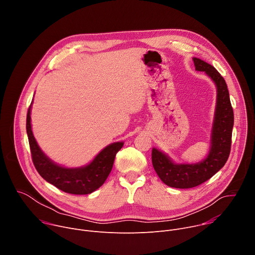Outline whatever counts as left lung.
Masks as SVG:
<instances>
[{
  "label": "left lung",
  "instance_id": "8db88e82",
  "mask_svg": "<svg viewBox=\"0 0 255 255\" xmlns=\"http://www.w3.org/2000/svg\"><path fill=\"white\" fill-rule=\"evenodd\" d=\"M196 70L205 71L217 87V103L208 156L198 163H174L168 155L156 148L151 158L154 170L163 183L171 188L190 189L211 178L226 163L231 148L234 114L225 80L206 61L194 57Z\"/></svg>",
  "mask_w": 255,
  "mask_h": 255
}]
</instances>
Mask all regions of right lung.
Here are the masks:
<instances>
[{"label":"right lung","mask_w":255,"mask_h":255,"mask_svg":"<svg viewBox=\"0 0 255 255\" xmlns=\"http://www.w3.org/2000/svg\"><path fill=\"white\" fill-rule=\"evenodd\" d=\"M32 105V103H31ZM31 105L28 109L26 130L32 155V161L38 173L49 184L64 193L88 195L98 190L110 174L116 153L122 148L123 142H114L105 147L94 160L86 166L68 168L56 164L40 149L31 129Z\"/></svg>","instance_id":"right-lung-1"}]
</instances>
